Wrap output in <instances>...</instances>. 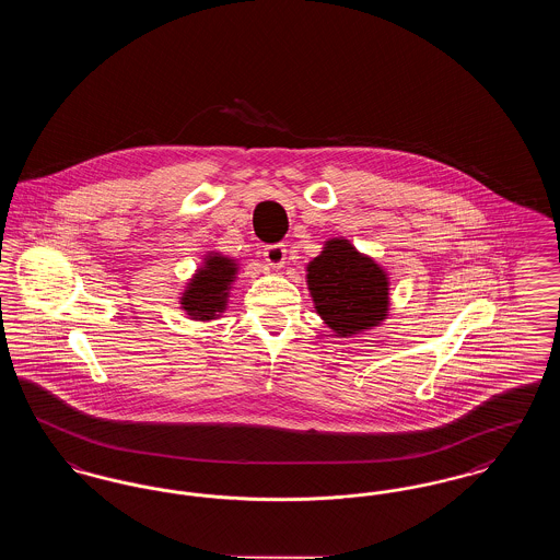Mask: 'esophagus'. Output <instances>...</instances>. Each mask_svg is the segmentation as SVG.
Instances as JSON below:
<instances>
[{
  "instance_id": "esophagus-1",
  "label": "esophagus",
  "mask_w": 560,
  "mask_h": 560,
  "mask_svg": "<svg viewBox=\"0 0 560 560\" xmlns=\"http://www.w3.org/2000/svg\"><path fill=\"white\" fill-rule=\"evenodd\" d=\"M285 245L281 243H275V245H267L265 247V260L272 268H281L285 265Z\"/></svg>"
}]
</instances>
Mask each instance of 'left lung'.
I'll list each match as a JSON object with an SVG mask.
<instances>
[{"label": "left lung", "mask_w": 560, "mask_h": 560, "mask_svg": "<svg viewBox=\"0 0 560 560\" xmlns=\"http://www.w3.org/2000/svg\"><path fill=\"white\" fill-rule=\"evenodd\" d=\"M306 283L320 319L340 338L373 329L388 315V275L348 240L325 241L306 267Z\"/></svg>", "instance_id": "left-lung-1"}]
</instances>
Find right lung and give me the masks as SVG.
Wrapping results in <instances>:
<instances>
[{
  "instance_id": "right-lung-1",
  "label": "right lung",
  "mask_w": 560,
  "mask_h": 560,
  "mask_svg": "<svg viewBox=\"0 0 560 560\" xmlns=\"http://www.w3.org/2000/svg\"><path fill=\"white\" fill-rule=\"evenodd\" d=\"M240 265L222 254H208L203 267L197 268L195 277L187 283V290L180 298V308L190 319H218L226 308V300Z\"/></svg>"
}]
</instances>
